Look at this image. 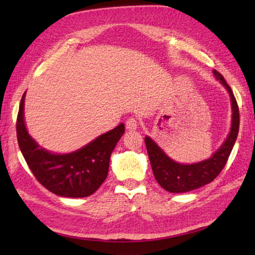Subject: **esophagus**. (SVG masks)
<instances>
[{
	"label": "esophagus",
	"instance_id": "obj_1",
	"mask_svg": "<svg viewBox=\"0 0 255 255\" xmlns=\"http://www.w3.org/2000/svg\"><path fill=\"white\" fill-rule=\"evenodd\" d=\"M125 127H127L128 131L135 130L137 128V120L135 118H133V116H131V118H128L127 120V122H125Z\"/></svg>",
	"mask_w": 255,
	"mask_h": 255
}]
</instances>
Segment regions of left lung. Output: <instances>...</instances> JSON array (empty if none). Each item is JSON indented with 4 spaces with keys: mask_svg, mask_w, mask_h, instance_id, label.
Returning a JSON list of instances; mask_svg holds the SVG:
<instances>
[{
    "mask_svg": "<svg viewBox=\"0 0 255 255\" xmlns=\"http://www.w3.org/2000/svg\"><path fill=\"white\" fill-rule=\"evenodd\" d=\"M214 73L216 78L228 90L229 96H231L233 119L231 133L228 134L224 144L217 150L211 158L197 162V164H178V162L170 159L149 136L144 137L145 147H147L150 164H151L152 173L155 175L156 181L162 189L170 192V193L189 192L199 189V187L214 181L226 165L228 157L231 155L237 139L240 128L239 105H237L233 90L228 86L224 77L216 70H214Z\"/></svg>",
    "mask_w": 255,
    "mask_h": 255,
    "instance_id": "obj_1",
    "label": "left lung"
}]
</instances>
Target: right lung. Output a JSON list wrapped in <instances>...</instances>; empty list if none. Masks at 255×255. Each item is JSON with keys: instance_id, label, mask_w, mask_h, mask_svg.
Here are the masks:
<instances>
[{"instance_id": "add662e5", "label": "right lung", "mask_w": 255, "mask_h": 255, "mask_svg": "<svg viewBox=\"0 0 255 255\" xmlns=\"http://www.w3.org/2000/svg\"><path fill=\"white\" fill-rule=\"evenodd\" d=\"M24 95L16 118L19 148L37 181L60 197L85 198L99 189L108 174L112 151L124 133V124L104 133L86 147L66 155L39 148L28 134L23 121Z\"/></svg>"}]
</instances>
